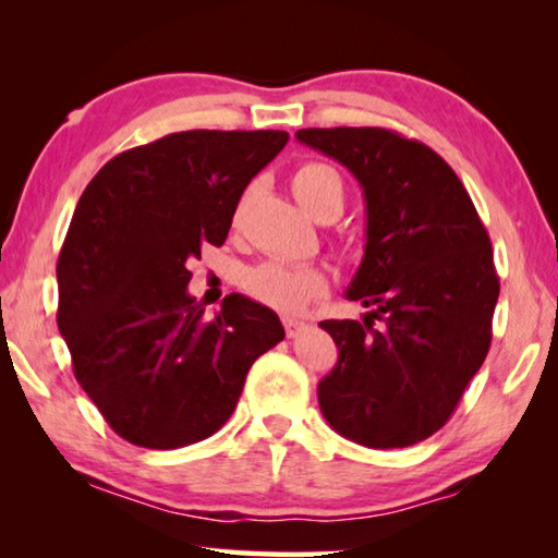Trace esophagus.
Instances as JSON below:
<instances>
[{
    "label": "esophagus",
    "instance_id": "34e87169",
    "mask_svg": "<svg viewBox=\"0 0 558 558\" xmlns=\"http://www.w3.org/2000/svg\"><path fill=\"white\" fill-rule=\"evenodd\" d=\"M282 325H286V335H288V337H295V335L300 332V329L305 327V325L298 323V319H292V317H286V319H282Z\"/></svg>",
    "mask_w": 558,
    "mask_h": 558
}]
</instances>
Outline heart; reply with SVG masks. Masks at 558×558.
I'll return each mask as SVG.
<instances>
[{
	"instance_id": "obj_1",
	"label": "heart",
	"mask_w": 558,
	"mask_h": 558,
	"mask_svg": "<svg viewBox=\"0 0 558 558\" xmlns=\"http://www.w3.org/2000/svg\"><path fill=\"white\" fill-rule=\"evenodd\" d=\"M292 194L310 214H317L325 204H342L344 186L332 167L325 162H302L290 179ZM329 280L325 270L310 266H290L282 260H266L245 270L243 290L253 300L263 302L278 313H300L310 302L323 298Z\"/></svg>"
}]
</instances>
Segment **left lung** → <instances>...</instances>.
Wrapping results in <instances>:
<instances>
[{
	"label": "left lung",
	"instance_id": "8db88e82",
	"mask_svg": "<svg viewBox=\"0 0 558 558\" xmlns=\"http://www.w3.org/2000/svg\"><path fill=\"white\" fill-rule=\"evenodd\" d=\"M295 137L344 165L366 202L364 258L347 298L369 313L319 323L339 349L317 386L319 409L359 446H413L446 426L493 342L489 235L458 174L423 143L384 128Z\"/></svg>",
	"mask_w": 558,
	"mask_h": 558
}]
</instances>
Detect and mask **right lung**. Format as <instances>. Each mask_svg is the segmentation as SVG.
Listing matches in <instances>:
<instances>
[{"label": "right lung", "instance_id": "add662e5", "mask_svg": "<svg viewBox=\"0 0 558 558\" xmlns=\"http://www.w3.org/2000/svg\"><path fill=\"white\" fill-rule=\"evenodd\" d=\"M288 143L282 130H186L112 157L75 206L59 253V323L73 374L132 446L214 436L251 364L286 329L231 292L204 317L189 263L223 245L243 189Z\"/></svg>", "mask_w": 558, "mask_h": 558}]
</instances>
